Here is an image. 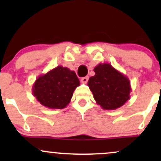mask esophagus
I'll return each mask as SVG.
<instances>
[{
	"label": "esophagus",
	"instance_id": "1",
	"mask_svg": "<svg viewBox=\"0 0 161 161\" xmlns=\"http://www.w3.org/2000/svg\"><path fill=\"white\" fill-rule=\"evenodd\" d=\"M88 76H86V77H83V78L81 79V82H83V83H86L88 82Z\"/></svg>",
	"mask_w": 161,
	"mask_h": 161
}]
</instances>
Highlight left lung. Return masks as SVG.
<instances>
[{
    "mask_svg": "<svg viewBox=\"0 0 161 161\" xmlns=\"http://www.w3.org/2000/svg\"><path fill=\"white\" fill-rule=\"evenodd\" d=\"M95 75L88 79L96 103L104 110H116L130 99V81L126 75L110 64H99L94 68Z\"/></svg>",
    "mask_w": 161,
    "mask_h": 161,
    "instance_id": "1",
    "label": "left lung"
}]
</instances>
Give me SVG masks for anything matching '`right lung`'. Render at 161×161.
Listing matches in <instances>:
<instances>
[{
    "label": "right lung",
    "instance_id": "right-lung-1",
    "mask_svg": "<svg viewBox=\"0 0 161 161\" xmlns=\"http://www.w3.org/2000/svg\"><path fill=\"white\" fill-rule=\"evenodd\" d=\"M80 85L74 71L58 66L40 75L32 86V94L41 104L50 109L65 108L73 92Z\"/></svg>",
    "mask_w": 161,
    "mask_h": 161
}]
</instances>
